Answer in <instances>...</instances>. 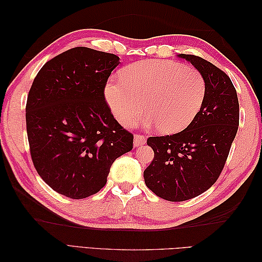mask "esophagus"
<instances>
[{
  "instance_id": "1",
  "label": "esophagus",
  "mask_w": 262,
  "mask_h": 262,
  "mask_svg": "<svg viewBox=\"0 0 262 262\" xmlns=\"http://www.w3.org/2000/svg\"><path fill=\"white\" fill-rule=\"evenodd\" d=\"M146 143V136L141 135V134H136L134 136V145L135 146H142Z\"/></svg>"
}]
</instances>
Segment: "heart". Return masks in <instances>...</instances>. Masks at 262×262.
Instances as JSON below:
<instances>
[{
  "label": "heart",
  "instance_id": "1",
  "mask_svg": "<svg viewBox=\"0 0 262 262\" xmlns=\"http://www.w3.org/2000/svg\"><path fill=\"white\" fill-rule=\"evenodd\" d=\"M206 93L202 72L172 60L132 64L120 80L105 86V98L122 126L133 124L146 110L145 124L168 134L183 130L196 119Z\"/></svg>",
  "mask_w": 262,
  "mask_h": 262
}]
</instances>
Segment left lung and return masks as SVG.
<instances>
[{
	"label": "left lung",
	"mask_w": 262,
	"mask_h": 262,
	"mask_svg": "<svg viewBox=\"0 0 262 262\" xmlns=\"http://www.w3.org/2000/svg\"><path fill=\"white\" fill-rule=\"evenodd\" d=\"M200 71L207 83L202 110L177 134L147 138L154 159L144 171L149 190L169 202L199 196L223 171L240 119L236 90L225 72L196 55H178Z\"/></svg>",
	"instance_id": "obj_1"
}]
</instances>
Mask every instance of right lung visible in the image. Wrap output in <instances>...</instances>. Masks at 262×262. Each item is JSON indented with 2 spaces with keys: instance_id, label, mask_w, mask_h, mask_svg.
I'll return each instance as SVG.
<instances>
[{
  "instance_id": "add662e5",
  "label": "right lung",
  "mask_w": 262,
  "mask_h": 262,
  "mask_svg": "<svg viewBox=\"0 0 262 262\" xmlns=\"http://www.w3.org/2000/svg\"><path fill=\"white\" fill-rule=\"evenodd\" d=\"M115 54L69 49L42 66L26 104L33 166L53 190L83 199L107 183L111 164L133 149L134 135L111 114L104 88Z\"/></svg>"
}]
</instances>
